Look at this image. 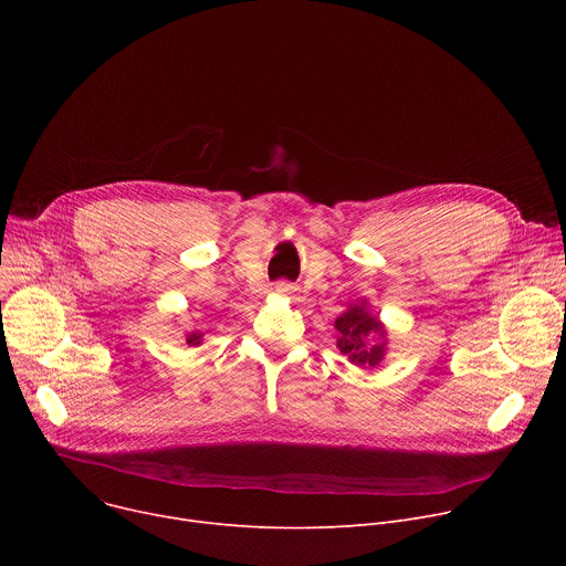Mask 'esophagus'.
Segmentation results:
<instances>
[{"mask_svg": "<svg viewBox=\"0 0 566 566\" xmlns=\"http://www.w3.org/2000/svg\"><path fill=\"white\" fill-rule=\"evenodd\" d=\"M275 289H277L280 293H291V291H293V286H291L289 282H277V284H275Z\"/></svg>", "mask_w": 566, "mask_h": 566, "instance_id": "34e87169", "label": "esophagus"}]
</instances>
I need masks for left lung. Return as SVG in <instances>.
<instances>
[{
  "instance_id": "obj_1",
  "label": "left lung",
  "mask_w": 566,
  "mask_h": 566,
  "mask_svg": "<svg viewBox=\"0 0 566 566\" xmlns=\"http://www.w3.org/2000/svg\"><path fill=\"white\" fill-rule=\"evenodd\" d=\"M338 347L360 367H376L382 360V325L378 317L369 315L363 306H352L336 319Z\"/></svg>"
}]
</instances>
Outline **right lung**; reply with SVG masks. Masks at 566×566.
Instances as JSON below:
<instances>
[{
    "label": "right lung",
    "instance_id": "obj_1",
    "mask_svg": "<svg viewBox=\"0 0 566 566\" xmlns=\"http://www.w3.org/2000/svg\"><path fill=\"white\" fill-rule=\"evenodd\" d=\"M186 340H188V345H199V343H201V334H199V332H197V334H190Z\"/></svg>",
    "mask_w": 566,
    "mask_h": 566
}]
</instances>
